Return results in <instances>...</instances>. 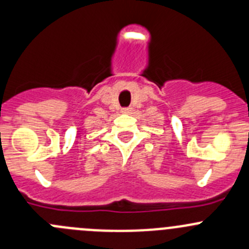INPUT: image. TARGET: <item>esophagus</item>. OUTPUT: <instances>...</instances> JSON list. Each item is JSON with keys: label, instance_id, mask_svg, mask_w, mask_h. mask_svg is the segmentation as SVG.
<instances>
[{"label": "esophagus", "instance_id": "1", "mask_svg": "<svg viewBox=\"0 0 249 249\" xmlns=\"http://www.w3.org/2000/svg\"><path fill=\"white\" fill-rule=\"evenodd\" d=\"M122 112L125 113V114H130L132 112V108L131 107H125V108L122 109Z\"/></svg>", "mask_w": 249, "mask_h": 249}]
</instances>
